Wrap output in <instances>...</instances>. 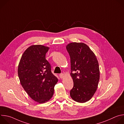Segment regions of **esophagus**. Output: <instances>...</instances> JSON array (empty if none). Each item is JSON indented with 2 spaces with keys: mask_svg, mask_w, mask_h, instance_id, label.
Segmentation results:
<instances>
[{
  "mask_svg": "<svg viewBox=\"0 0 124 124\" xmlns=\"http://www.w3.org/2000/svg\"><path fill=\"white\" fill-rule=\"evenodd\" d=\"M59 77L61 78H63L64 77V75L63 74H60L59 75Z\"/></svg>",
  "mask_w": 124,
  "mask_h": 124,
  "instance_id": "esophagus-1",
  "label": "esophagus"
}]
</instances>
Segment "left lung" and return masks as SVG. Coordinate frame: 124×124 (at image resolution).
<instances>
[{"instance_id": "1", "label": "left lung", "mask_w": 124, "mask_h": 124, "mask_svg": "<svg viewBox=\"0 0 124 124\" xmlns=\"http://www.w3.org/2000/svg\"><path fill=\"white\" fill-rule=\"evenodd\" d=\"M70 59V75L74 87L70 96L75 101L84 103L89 101L98 88L99 65L94 53L83 43H71L66 46Z\"/></svg>"}]
</instances>
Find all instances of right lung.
<instances>
[{
    "label": "right lung",
    "mask_w": 124,
    "mask_h": 124,
    "mask_svg": "<svg viewBox=\"0 0 124 124\" xmlns=\"http://www.w3.org/2000/svg\"><path fill=\"white\" fill-rule=\"evenodd\" d=\"M49 49V47L40 45L30 46L22 55L17 70L23 89L32 100L40 103L52 98L58 81L51 73L50 64L46 59Z\"/></svg>",
    "instance_id": "add662e5"
}]
</instances>
